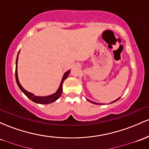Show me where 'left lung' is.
<instances>
[{"label":"left lung","mask_w":149,"mask_h":149,"mask_svg":"<svg viewBox=\"0 0 149 149\" xmlns=\"http://www.w3.org/2000/svg\"><path fill=\"white\" fill-rule=\"evenodd\" d=\"M120 97H119V98H117V100H114V101H112V102H111V103H113V102H116V101H117L119 99H120ZM86 100H88L89 101V102H92V103H93V104H102V103H100V104H99V103H97V102H93V101H91V100H88V99H87L86 98Z\"/></svg>","instance_id":"8db88e82"}]
</instances>
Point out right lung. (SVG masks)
I'll return each instance as SVG.
<instances>
[{
  "label": "right lung",
  "mask_w": 149,
  "mask_h": 149,
  "mask_svg": "<svg viewBox=\"0 0 149 149\" xmlns=\"http://www.w3.org/2000/svg\"><path fill=\"white\" fill-rule=\"evenodd\" d=\"M20 51V50H19ZM19 52L17 54V59H16V67H15V78H16V82H17V86L20 91H22V93L27 96V97L29 100H31L32 101H33L34 102H36V103L38 104H49V103H52L54 101H56V100H58L60 97V96L61 95L62 91H63V88H62V85H63V81L66 79L67 77H68V74L71 72V70H68L66 72H65L64 74H63V78H62L61 83L59 85V87H58V90L56 91V92L54 94L50 95H47V96H37L35 95V94L32 93H29L28 91H26L24 88L21 86V84L19 83V79H18V76H17V61H18V56H19Z\"/></svg>",
  "instance_id": "right-lung-1"
}]
</instances>
